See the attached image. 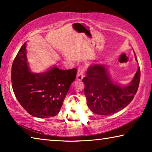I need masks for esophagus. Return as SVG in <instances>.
<instances>
[{"mask_svg":"<svg viewBox=\"0 0 152 152\" xmlns=\"http://www.w3.org/2000/svg\"><path fill=\"white\" fill-rule=\"evenodd\" d=\"M86 71V68L84 66H80L79 67L78 70V73H77V76L76 78L78 80L81 81L83 77L84 76V73H85Z\"/></svg>","mask_w":152,"mask_h":152,"instance_id":"34e87169","label":"esophagus"}]
</instances>
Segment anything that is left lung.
I'll return each mask as SVG.
<instances>
[{
    "label": "left lung",
    "mask_w": 152,
    "mask_h": 152,
    "mask_svg": "<svg viewBox=\"0 0 152 152\" xmlns=\"http://www.w3.org/2000/svg\"><path fill=\"white\" fill-rule=\"evenodd\" d=\"M82 81L87 105L93 113L102 115L113 114L127 107L134 98L140 81V67L132 82L125 87L113 83L101 64L90 67Z\"/></svg>",
    "instance_id": "1"
}]
</instances>
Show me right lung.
<instances>
[{"mask_svg":"<svg viewBox=\"0 0 152 152\" xmlns=\"http://www.w3.org/2000/svg\"><path fill=\"white\" fill-rule=\"evenodd\" d=\"M24 43L12 65V90L20 104L33 116L48 118L56 116L75 80L77 70H60L55 66L42 74L29 72Z\"/></svg>","mask_w":152,"mask_h":152,"instance_id":"add662e5","label":"right lung"}]
</instances>
